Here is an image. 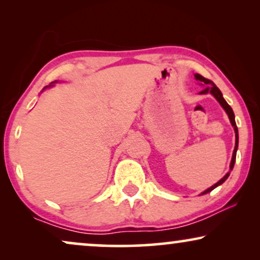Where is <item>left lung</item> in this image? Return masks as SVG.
Masks as SVG:
<instances>
[{
	"mask_svg": "<svg viewBox=\"0 0 260 260\" xmlns=\"http://www.w3.org/2000/svg\"><path fill=\"white\" fill-rule=\"evenodd\" d=\"M195 78H197V80H200V81H202V83L204 84H206V85H209L208 87H206L204 91H201V93H212L213 95H214V97L216 98V101H218L219 103H220V105L222 106L223 108V110H225V111L227 112V115H229V118H230V120H231V123H232V125H233V127H234V133H236V147H234V151H233V156H232V161H231V170L233 169V167H234V162H236V156H237V149H238V127H237V124H236V120H234V113H233V110H232V108H231V106L227 104V102L225 101V99H223V97H222V93L221 92H220V90L218 87L215 86L214 84H213V81L212 80H209V79H206V78H204L201 76V74H195ZM231 170L229 173L226 174L225 176L222 177L221 180L219 181V182H216L214 186H212L211 188H208L207 190H205L204 193H202L201 195H204V194H207V193H209V191H212L213 189H214V188H216L218 186H220V184H222L223 182H225V181L227 180V177L230 176V173H231Z\"/></svg>",
	"mask_w": 260,
	"mask_h": 260,
	"instance_id": "obj_1",
	"label": "left lung"
}]
</instances>
